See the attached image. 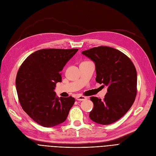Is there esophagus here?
Wrapping results in <instances>:
<instances>
[{"instance_id":"1","label":"esophagus","mask_w":156,"mask_h":156,"mask_svg":"<svg viewBox=\"0 0 156 156\" xmlns=\"http://www.w3.org/2000/svg\"><path fill=\"white\" fill-rule=\"evenodd\" d=\"M76 99L77 100H80V101H82V100H85L87 99V97H83V96H77L76 97Z\"/></svg>"}]
</instances>
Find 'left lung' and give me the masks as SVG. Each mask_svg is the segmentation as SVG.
I'll return each instance as SVG.
<instances>
[{
    "label": "left lung",
    "mask_w": 156,
    "mask_h": 156,
    "mask_svg": "<svg viewBox=\"0 0 156 156\" xmlns=\"http://www.w3.org/2000/svg\"><path fill=\"white\" fill-rule=\"evenodd\" d=\"M96 67V82L108 86L102 100L90 98L94 104L89 117L96 123L108 125L117 121L128 112L137 94V71L126 55L118 50L100 46L84 51Z\"/></svg>",
    "instance_id": "8db88e82"
}]
</instances>
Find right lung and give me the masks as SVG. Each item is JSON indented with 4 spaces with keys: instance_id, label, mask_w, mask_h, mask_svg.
I'll return each instance as SVG.
<instances>
[{
    "instance_id": "1",
    "label": "right lung",
    "mask_w": 156,
    "mask_h": 156,
    "mask_svg": "<svg viewBox=\"0 0 156 156\" xmlns=\"http://www.w3.org/2000/svg\"><path fill=\"white\" fill-rule=\"evenodd\" d=\"M78 49L48 48L30 55L20 67L16 84L22 108L35 122L52 127L67 119L75 99L58 97L54 89L61 71Z\"/></svg>"
}]
</instances>
